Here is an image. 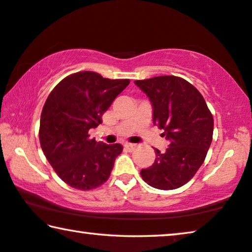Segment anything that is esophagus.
Masks as SVG:
<instances>
[{"instance_id": "34e87169", "label": "esophagus", "mask_w": 252, "mask_h": 252, "mask_svg": "<svg viewBox=\"0 0 252 252\" xmlns=\"http://www.w3.org/2000/svg\"><path fill=\"white\" fill-rule=\"evenodd\" d=\"M125 147H126L127 150H132V149L136 148V145H134V144H126Z\"/></svg>"}]
</instances>
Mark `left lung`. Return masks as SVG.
Here are the masks:
<instances>
[{
	"instance_id": "left-lung-1",
	"label": "left lung",
	"mask_w": 252,
	"mask_h": 252,
	"mask_svg": "<svg viewBox=\"0 0 252 252\" xmlns=\"http://www.w3.org/2000/svg\"><path fill=\"white\" fill-rule=\"evenodd\" d=\"M134 84L149 97L153 121L170 140L164 153L155 149V162L141 170V178L156 189H178L204 163L213 140V114L199 90L183 78L159 76Z\"/></svg>"
}]
</instances>
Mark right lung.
Listing matches in <instances>:
<instances>
[{
	"instance_id": "obj_1",
	"label": "right lung",
	"mask_w": 252,
	"mask_h": 252,
	"mask_svg": "<svg viewBox=\"0 0 252 252\" xmlns=\"http://www.w3.org/2000/svg\"><path fill=\"white\" fill-rule=\"evenodd\" d=\"M129 84V79L80 71L60 81L48 95L40 115V147L67 186L88 191L110 178L123 147L97 142L88 132L102 123L103 114Z\"/></svg>"
}]
</instances>
